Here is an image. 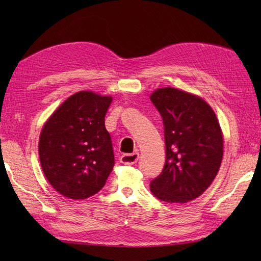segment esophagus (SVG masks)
Returning a JSON list of instances; mask_svg holds the SVG:
<instances>
[{
	"label": "esophagus",
	"instance_id": "1",
	"mask_svg": "<svg viewBox=\"0 0 261 261\" xmlns=\"http://www.w3.org/2000/svg\"><path fill=\"white\" fill-rule=\"evenodd\" d=\"M138 158H139V153L138 152H134V153H124L121 156V162L123 164L126 165H133L135 164L138 161Z\"/></svg>",
	"mask_w": 261,
	"mask_h": 261
}]
</instances>
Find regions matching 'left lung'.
<instances>
[{"label": "left lung", "instance_id": "obj_1", "mask_svg": "<svg viewBox=\"0 0 261 261\" xmlns=\"http://www.w3.org/2000/svg\"><path fill=\"white\" fill-rule=\"evenodd\" d=\"M164 125L165 164L150 181L162 201L186 203L206 191L218 174L223 156V134L217 115L202 98L172 87L150 96Z\"/></svg>", "mask_w": 261, "mask_h": 261}]
</instances>
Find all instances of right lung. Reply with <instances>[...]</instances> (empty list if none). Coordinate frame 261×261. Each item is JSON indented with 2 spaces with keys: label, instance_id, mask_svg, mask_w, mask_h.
Instances as JSON below:
<instances>
[{
  "label": "right lung",
  "instance_id": "obj_1",
  "mask_svg": "<svg viewBox=\"0 0 261 261\" xmlns=\"http://www.w3.org/2000/svg\"><path fill=\"white\" fill-rule=\"evenodd\" d=\"M111 96L78 91L48 118L39 137L44 176L66 198L83 200L105 186L114 167L105 116Z\"/></svg>",
  "mask_w": 261,
  "mask_h": 261
}]
</instances>
